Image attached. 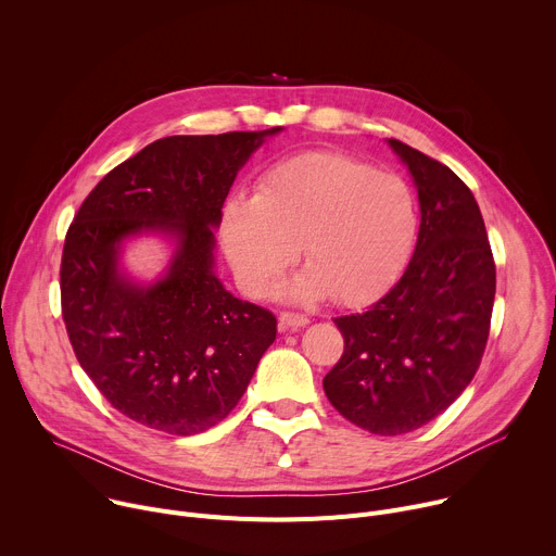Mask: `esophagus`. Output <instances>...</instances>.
<instances>
[{"label":"esophagus","mask_w":556,"mask_h":556,"mask_svg":"<svg viewBox=\"0 0 556 556\" xmlns=\"http://www.w3.org/2000/svg\"><path fill=\"white\" fill-rule=\"evenodd\" d=\"M309 324L307 316L303 314H294V312H281L279 314V328L286 330H296V328H305Z\"/></svg>","instance_id":"obj_1"}]
</instances>
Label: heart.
<instances>
[{"label":"heart","instance_id":"obj_1","mask_svg":"<svg viewBox=\"0 0 556 556\" xmlns=\"http://www.w3.org/2000/svg\"><path fill=\"white\" fill-rule=\"evenodd\" d=\"M418 228L412 185L341 151L281 157L255 195H230L219 219L230 268L253 296H264L301 251L307 266L279 290L294 303L334 294L358 305L382 294L407 268Z\"/></svg>","mask_w":556,"mask_h":556}]
</instances>
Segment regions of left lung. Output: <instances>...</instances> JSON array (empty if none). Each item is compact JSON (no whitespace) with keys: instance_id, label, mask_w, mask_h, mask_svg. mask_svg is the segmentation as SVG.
<instances>
[{"instance_id":"obj_1","label":"left lung","mask_w":556,"mask_h":556,"mask_svg":"<svg viewBox=\"0 0 556 556\" xmlns=\"http://www.w3.org/2000/svg\"><path fill=\"white\" fill-rule=\"evenodd\" d=\"M420 202L414 257L384 296L339 316L341 361L324 378L334 409L376 435L438 418L470 384L489 341L495 262L470 189L422 151L387 138Z\"/></svg>"}]
</instances>
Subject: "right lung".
Returning a JSON list of instances; mask_svg holds the SVG:
<instances>
[{
    "instance_id": "right-lung-1",
    "label": "right lung",
    "mask_w": 556,
    "mask_h": 556,
    "mask_svg": "<svg viewBox=\"0 0 556 556\" xmlns=\"http://www.w3.org/2000/svg\"><path fill=\"white\" fill-rule=\"evenodd\" d=\"M281 129L155 140L94 187L65 235L70 343L112 407L138 425L172 435L215 427L277 337L275 316L215 275V230L237 174ZM138 236L173 249L151 282L124 268Z\"/></svg>"
}]
</instances>
